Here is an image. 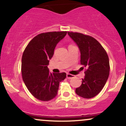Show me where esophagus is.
Returning <instances> with one entry per match:
<instances>
[{"label":"esophagus","instance_id":"34e87169","mask_svg":"<svg viewBox=\"0 0 126 126\" xmlns=\"http://www.w3.org/2000/svg\"><path fill=\"white\" fill-rule=\"evenodd\" d=\"M74 75H71V74H69V73H67L66 74V78H67V79H72V78H74Z\"/></svg>","mask_w":126,"mask_h":126}]
</instances>
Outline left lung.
I'll return each mask as SVG.
<instances>
[{
  "label": "left lung",
  "instance_id": "8db88e82",
  "mask_svg": "<svg viewBox=\"0 0 126 126\" xmlns=\"http://www.w3.org/2000/svg\"><path fill=\"white\" fill-rule=\"evenodd\" d=\"M67 34L77 44L80 52V64L86 68L82 84L75 92L82 98L94 97L102 90L109 76L107 53L100 43L91 36L73 32Z\"/></svg>",
  "mask_w": 126,
  "mask_h": 126
}]
</instances>
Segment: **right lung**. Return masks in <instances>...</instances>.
<instances>
[{"instance_id": "add662e5", "label": "right lung", "mask_w": 126, "mask_h": 126, "mask_svg": "<svg viewBox=\"0 0 126 126\" xmlns=\"http://www.w3.org/2000/svg\"><path fill=\"white\" fill-rule=\"evenodd\" d=\"M66 34L67 31L38 34L29 43L23 53V80L31 94L39 100L48 101L56 97L59 83L66 77L64 72L50 73L47 67L55 47Z\"/></svg>"}]
</instances>
